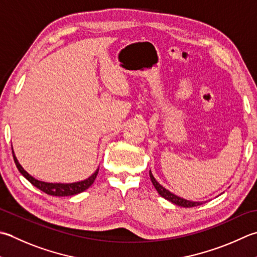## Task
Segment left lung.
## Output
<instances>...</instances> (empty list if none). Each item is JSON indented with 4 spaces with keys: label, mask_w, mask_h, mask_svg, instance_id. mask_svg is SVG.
<instances>
[{
    "label": "left lung",
    "mask_w": 257,
    "mask_h": 257,
    "mask_svg": "<svg viewBox=\"0 0 257 257\" xmlns=\"http://www.w3.org/2000/svg\"><path fill=\"white\" fill-rule=\"evenodd\" d=\"M149 176H150V179H152V183L155 186L156 190H157L158 194L164 197L165 199L169 200V202H172L173 204L177 205V206H182V207H195V206H198V205H202L200 202H190V200L187 199H184V198H180L178 196H176L175 194L170 193L169 190L166 189L165 187H163L162 185H160L157 180L155 179V177L153 176L152 172H149Z\"/></svg>",
    "instance_id": "obj_1"
}]
</instances>
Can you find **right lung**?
<instances>
[{"label":"right lung","instance_id":"right-lung-1","mask_svg":"<svg viewBox=\"0 0 257 257\" xmlns=\"http://www.w3.org/2000/svg\"><path fill=\"white\" fill-rule=\"evenodd\" d=\"M12 154H13L14 163H15V165H17L19 172L21 173L33 186H35V187L39 188L40 190H42L43 193L48 194V195H52V196H72V195H77L79 193L84 192L85 189H88L90 186L93 184L94 179H95V177H97L98 172H99V168H98L94 172V174L90 176L88 179L82 180V182H77V183H72V184L45 183V182H41V180L33 178L31 175L25 172V170L22 168V166L19 164L13 150H12Z\"/></svg>","mask_w":257,"mask_h":257}]
</instances>
